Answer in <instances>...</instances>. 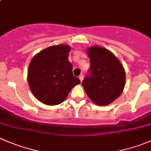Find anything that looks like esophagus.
<instances>
[{
    "instance_id": "1",
    "label": "esophagus",
    "mask_w": 151,
    "mask_h": 151,
    "mask_svg": "<svg viewBox=\"0 0 151 151\" xmlns=\"http://www.w3.org/2000/svg\"><path fill=\"white\" fill-rule=\"evenodd\" d=\"M79 78H80V81H83V78H84V76H83V74H80V76H79Z\"/></svg>"
}]
</instances>
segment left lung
Wrapping results in <instances>:
<instances>
[{
  "mask_svg": "<svg viewBox=\"0 0 151 151\" xmlns=\"http://www.w3.org/2000/svg\"><path fill=\"white\" fill-rule=\"evenodd\" d=\"M87 53L90 68L82 85L95 104L108 105L123 91L125 70L119 60L106 49L93 46L88 49Z\"/></svg>",
  "mask_w": 151,
  "mask_h": 151,
  "instance_id": "1",
  "label": "left lung"
}]
</instances>
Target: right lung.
Returning <instances> with one entry per match:
<instances>
[{
	"label": "right lung",
	"instance_id": "right-lung-1",
	"mask_svg": "<svg viewBox=\"0 0 151 151\" xmlns=\"http://www.w3.org/2000/svg\"><path fill=\"white\" fill-rule=\"evenodd\" d=\"M70 50L65 45L50 46L31 61L28 71L29 87L43 103L60 104L72 88L80 83V79L73 75L72 64L68 61Z\"/></svg>",
	"mask_w": 151,
	"mask_h": 151
}]
</instances>
